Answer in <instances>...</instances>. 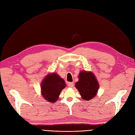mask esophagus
I'll return each instance as SVG.
<instances>
[{"label":"esophagus","mask_w":135,"mask_h":135,"mask_svg":"<svg viewBox=\"0 0 135 135\" xmlns=\"http://www.w3.org/2000/svg\"><path fill=\"white\" fill-rule=\"evenodd\" d=\"M68 85L69 87L72 88V87L74 86V83H73V82H69V83H68Z\"/></svg>","instance_id":"34e87169"}]
</instances>
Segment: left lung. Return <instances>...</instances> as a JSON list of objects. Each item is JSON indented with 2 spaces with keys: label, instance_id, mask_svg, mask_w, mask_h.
<instances>
[{
  "label": "left lung",
  "instance_id": "obj_1",
  "mask_svg": "<svg viewBox=\"0 0 135 135\" xmlns=\"http://www.w3.org/2000/svg\"><path fill=\"white\" fill-rule=\"evenodd\" d=\"M75 87L79 91L82 99L88 101L96 95L99 89V84L93 73L81 71L79 74V81L76 83Z\"/></svg>",
  "mask_w": 135,
  "mask_h": 135
}]
</instances>
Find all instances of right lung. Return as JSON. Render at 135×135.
<instances>
[{
  "label": "right lung",
  "instance_id": "obj_1",
  "mask_svg": "<svg viewBox=\"0 0 135 135\" xmlns=\"http://www.w3.org/2000/svg\"><path fill=\"white\" fill-rule=\"evenodd\" d=\"M66 86L65 81L56 73L48 74L41 84L42 95L46 100L55 103L61 90Z\"/></svg>",
  "mask_w": 135,
  "mask_h": 135
}]
</instances>
